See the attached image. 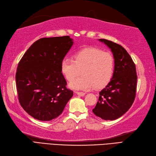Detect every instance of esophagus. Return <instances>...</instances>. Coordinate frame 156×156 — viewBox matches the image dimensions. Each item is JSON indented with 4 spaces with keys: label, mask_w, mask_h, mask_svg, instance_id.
Instances as JSON below:
<instances>
[{
    "label": "esophagus",
    "mask_w": 156,
    "mask_h": 156,
    "mask_svg": "<svg viewBox=\"0 0 156 156\" xmlns=\"http://www.w3.org/2000/svg\"><path fill=\"white\" fill-rule=\"evenodd\" d=\"M75 93H77V94L78 95H80V96H84V95H85V93H83V92H80V91H76Z\"/></svg>",
    "instance_id": "34e87169"
}]
</instances>
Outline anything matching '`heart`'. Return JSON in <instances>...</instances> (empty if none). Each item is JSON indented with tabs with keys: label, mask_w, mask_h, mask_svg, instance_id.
<instances>
[{
	"label": "heart",
	"mask_w": 156,
	"mask_h": 156,
	"mask_svg": "<svg viewBox=\"0 0 156 156\" xmlns=\"http://www.w3.org/2000/svg\"><path fill=\"white\" fill-rule=\"evenodd\" d=\"M115 59L109 52L95 47L85 48L73 55V59L65 57L61 61V71L67 81H71L80 73L82 75L69 83L77 90H89L105 87L112 80Z\"/></svg>",
	"instance_id": "b5f03b06"
}]
</instances>
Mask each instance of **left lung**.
<instances>
[{
	"mask_svg": "<svg viewBox=\"0 0 156 156\" xmlns=\"http://www.w3.org/2000/svg\"><path fill=\"white\" fill-rule=\"evenodd\" d=\"M99 41L112 50L115 68L112 80L99 92L98 101L93 112L104 120H115L127 112L136 98V65L122 45L104 39Z\"/></svg>",
	"mask_w": 156,
	"mask_h": 156,
	"instance_id": "obj_1",
	"label": "left lung"
}]
</instances>
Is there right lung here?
Returning a JSON list of instances; mask_svg holds the SVG:
<instances>
[{"mask_svg":"<svg viewBox=\"0 0 156 156\" xmlns=\"http://www.w3.org/2000/svg\"><path fill=\"white\" fill-rule=\"evenodd\" d=\"M72 45L69 36L42 38L20 60L15 75L19 101L34 119H55L73 95L61 71V61Z\"/></svg>","mask_w":156,"mask_h":156,"instance_id":"right-lung-1","label":"right lung"}]
</instances>
